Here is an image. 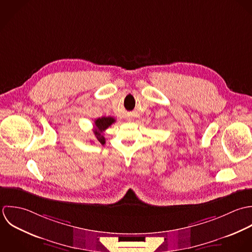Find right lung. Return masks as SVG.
Returning a JSON list of instances; mask_svg holds the SVG:
<instances>
[{"label": "right lung", "instance_id": "1", "mask_svg": "<svg viewBox=\"0 0 252 252\" xmlns=\"http://www.w3.org/2000/svg\"><path fill=\"white\" fill-rule=\"evenodd\" d=\"M114 123H115V119L112 117H102L94 121V133L96 137V140L102 145L105 144V137L102 134L103 131L107 129Z\"/></svg>", "mask_w": 252, "mask_h": 252}]
</instances>
